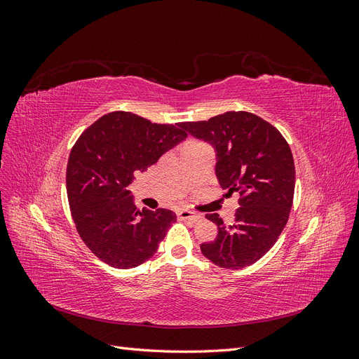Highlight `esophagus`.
Listing matches in <instances>:
<instances>
[{"mask_svg":"<svg viewBox=\"0 0 359 359\" xmlns=\"http://www.w3.org/2000/svg\"><path fill=\"white\" fill-rule=\"evenodd\" d=\"M178 217L181 220H190V222L201 220V215L196 214L194 211H190V210H180Z\"/></svg>","mask_w":359,"mask_h":359,"instance_id":"1","label":"esophagus"}]
</instances>
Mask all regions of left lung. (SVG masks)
<instances>
[{
	"label": "left lung",
	"instance_id": "obj_1",
	"mask_svg": "<svg viewBox=\"0 0 359 359\" xmlns=\"http://www.w3.org/2000/svg\"><path fill=\"white\" fill-rule=\"evenodd\" d=\"M180 127L214 147L217 180L227 196L240 194L232 224L226 226L219 214H206L219 233L201 244L202 255L220 268L250 266L276 244L289 219L295 191L289 144L274 126L244 111Z\"/></svg>",
	"mask_w": 359,
	"mask_h": 359
}]
</instances>
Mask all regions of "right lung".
Segmentation results:
<instances>
[{"instance_id": "obj_1", "label": "right lung", "mask_w": 359, "mask_h": 359, "mask_svg": "<svg viewBox=\"0 0 359 359\" xmlns=\"http://www.w3.org/2000/svg\"><path fill=\"white\" fill-rule=\"evenodd\" d=\"M186 137L180 124H156L116 111L76 140L66 175L69 205L76 231L102 262L128 269L157 252L177 215L165 208L139 210L127 187Z\"/></svg>"}]
</instances>
